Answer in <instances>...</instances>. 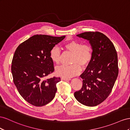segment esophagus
I'll return each mask as SVG.
<instances>
[{
  "label": "esophagus",
  "instance_id": "obj_1",
  "mask_svg": "<svg viewBox=\"0 0 130 130\" xmlns=\"http://www.w3.org/2000/svg\"><path fill=\"white\" fill-rule=\"evenodd\" d=\"M62 80H71L70 78H65V77H62L61 78Z\"/></svg>",
  "mask_w": 130,
  "mask_h": 130
}]
</instances>
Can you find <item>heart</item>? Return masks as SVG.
I'll list each match as a JSON object with an SVG mask.
<instances>
[{
	"label": "heart",
	"mask_w": 130,
	"mask_h": 130,
	"mask_svg": "<svg viewBox=\"0 0 130 130\" xmlns=\"http://www.w3.org/2000/svg\"><path fill=\"white\" fill-rule=\"evenodd\" d=\"M65 48L73 54L71 65H61L55 69L57 75L65 78H71L76 76L81 71L80 66L85 67L91 62L93 51L90 44H82L77 40H72L66 43ZM61 51L57 46L53 47L50 51V57L55 64H59L60 60Z\"/></svg>",
	"instance_id": "1"
}]
</instances>
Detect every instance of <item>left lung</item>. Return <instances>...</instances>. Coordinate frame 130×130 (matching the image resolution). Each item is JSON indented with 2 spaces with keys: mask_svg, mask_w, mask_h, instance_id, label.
I'll list each match as a JSON object with an SVG mask.
<instances>
[{
  "mask_svg": "<svg viewBox=\"0 0 130 130\" xmlns=\"http://www.w3.org/2000/svg\"><path fill=\"white\" fill-rule=\"evenodd\" d=\"M76 36L89 41L93 55L80 76L82 87L74 96L82 104L96 106L107 98L116 82L119 72L117 53L113 43L102 32L87 31Z\"/></svg>",
  "mask_w": 130,
  "mask_h": 130,
  "instance_id": "1",
  "label": "left lung"
}]
</instances>
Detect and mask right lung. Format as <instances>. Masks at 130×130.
Returning a JSON list of instances; mask_svg holds the SVG:
<instances>
[{
    "label": "right lung",
    "mask_w": 130,
    "mask_h": 130,
    "mask_svg": "<svg viewBox=\"0 0 130 130\" xmlns=\"http://www.w3.org/2000/svg\"><path fill=\"white\" fill-rule=\"evenodd\" d=\"M65 38L35 35L15 51L11 65L13 83L22 97L33 106H44L54 98L60 78L45 77L54 71L50 51Z\"/></svg>",
    "instance_id": "right-lung-1"
}]
</instances>
